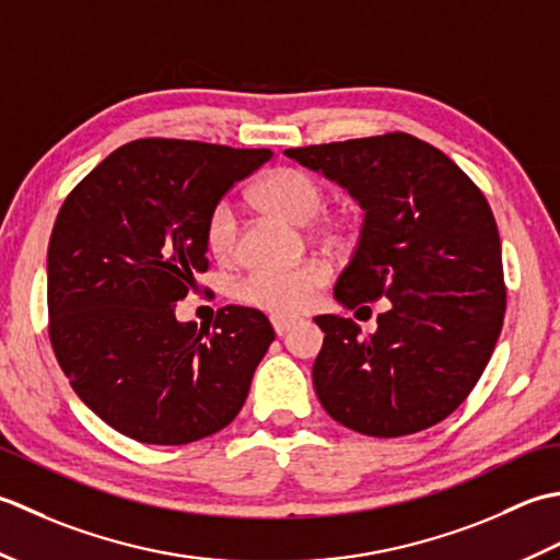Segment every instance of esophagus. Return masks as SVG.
Returning a JSON list of instances; mask_svg holds the SVG:
<instances>
[{
  "label": "esophagus",
  "instance_id": "34e87169",
  "mask_svg": "<svg viewBox=\"0 0 560 560\" xmlns=\"http://www.w3.org/2000/svg\"><path fill=\"white\" fill-rule=\"evenodd\" d=\"M292 318H280V316H272V328H276V334L278 336H284L288 334V330L292 328Z\"/></svg>",
  "mask_w": 560,
  "mask_h": 560
}]
</instances>
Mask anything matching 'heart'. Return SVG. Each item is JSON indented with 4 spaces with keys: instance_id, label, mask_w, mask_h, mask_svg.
<instances>
[{
    "instance_id": "heart-1",
    "label": "heart",
    "mask_w": 560,
    "mask_h": 560,
    "mask_svg": "<svg viewBox=\"0 0 560 560\" xmlns=\"http://www.w3.org/2000/svg\"><path fill=\"white\" fill-rule=\"evenodd\" d=\"M254 198L260 208L276 212L294 224L312 222L326 205V190L302 168L280 166L258 180ZM205 246L220 264L238 254V217L230 200H220L205 220ZM326 268L318 260L292 268H254L234 282V296L246 306L270 316L290 318L306 312L316 292L324 288Z\"/></svg>"
}]
</instances>
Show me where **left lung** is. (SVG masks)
<instances>
[{"instance_id": "obj_1", "label": "left lung", "mask_w": 560, "mask_h": 560, "mask_svg": "<svg viewBox=\"0 0 560 560\" xmlns=\"http://www.w3.org/2000/svg\"><path fill=\"white\" fill-rule=\"evenodd\" d=\"M284 154L348 188L364 210L334 288L338 304L392 302L370 336L352 318H314L326 334L312 370L318 401L372 438L440 423L481 380L503 328V250L483 192L438 147L406 132Z\"/></svg>"}]
</instances>
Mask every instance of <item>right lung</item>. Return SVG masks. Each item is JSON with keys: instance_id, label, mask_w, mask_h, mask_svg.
<instances>
[{"instance_id": "obj_1", "label": "right lung", "mask_w": 560, "mask_h": 560, "mask_svg": "<svg viewBox=\"0 0 560 560\" xmlns=\"http://www.w3.org/2000/svg\"><path fill=\"white\" fill-rule=\"evenodd\" d=\"M270 156L135 140L60 208L48 246L50 343L77 396L125 438L188 444L242 410L276 330L248 306H224L198 328L178 322L176 304L208 270L210 210Z\"/></svg>"}]
</instances>
